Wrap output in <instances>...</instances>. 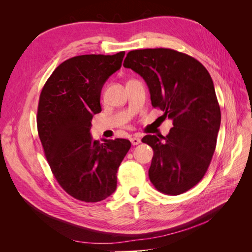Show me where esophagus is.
Listing matches in <instances>:
<instances>
[{"label":"esophagus","mask_w":252,"mask_h":252,"mask_svg":"<svg viewBox=\"0 0 252 252\" xmlns=\"http://www.w3.org/2000/svg\"><path fill=\"white\" fill-rule=\"evenodd\" d=\"M130 142L132 145H138L141 143V139L140 138H136V136H133V138L130 139Z\"/></svg>","instance_id":"1"}]
</instances>
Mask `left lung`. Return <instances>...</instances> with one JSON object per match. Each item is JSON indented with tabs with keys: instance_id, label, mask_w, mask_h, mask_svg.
Returning a JSON list of instances; mask_svg holds the SVG:
<instances>
[{
	"instance_id": "obj_1",
	"label": "left lung",
	"mask_w": 252,
	"mask_h": 252,
	"mask_svg": "<svg viewBox=\"0 0 252 252\" xmlns=\"http://www.w3.org/2000/svg\"><path fill=\"white\" fill-rule=\"evenodd\" d=\"M124 67L146 82L151 105L172 120L166 136L142 139L154 149L149 179L159 192L184 193L207 171L220 125V109L207 69L194 58L168 48L127 53Z\"/></svg>"
}]
</instances>
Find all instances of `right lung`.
<instances>
[{
	"mask_svg": "<svg viewBox=\"0 0 252 252\" xmlns=\"http://www.w3.org/2000/svg\"><path fill=\"white\" fill-rule=\"evenodd\" d=\"M125 51L84 55L60 64L45 83L37 107V132L56 180L74 199L95 203L117 189V172L131 143L91 138V120L102 111L105 82L119 70Z\"/></svg>",
	"mask_w": 252,
	"mask_h": 252,
	"instance_id": "obj_1",
	"label": "right lung"
}]
</instances>
